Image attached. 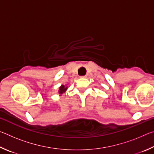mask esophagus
<instances>
[{"label": "esophagus", "instance_id": "34e87169", "mask_svg": "<svg viewBox=\"0 0 154 154\" xmlns=\"http://www.w3.org/2000/svg\"><path fill=\"white\" fill-rule=\"evenodd\" d=\"M80 77H81V78H86L87 76H86V75H84V76H81Z\"/></svg>", "mask_w": 154, "mask_h": 154}]
</instances>
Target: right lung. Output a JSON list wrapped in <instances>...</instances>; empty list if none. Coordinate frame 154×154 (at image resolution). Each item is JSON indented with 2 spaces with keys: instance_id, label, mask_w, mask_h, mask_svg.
<instances>
[{
  "instance_id": "obj_1",
  "label": "right lung",
  "mask_w": 154,
  "mask_h": 154,
  "mask_svg": "<svg viewBox=\"0 0 154 154\" xmlns=\"http://www.w3.org/2000/svg\"><path fill=\"white\" fill-rule=\"evenodd\" d=\"M68 87L67 86H64V85H62L59 88V90H58V93L60 94H63L64 92H65L67 90Z\"/></svg>"
}]
</instances>
